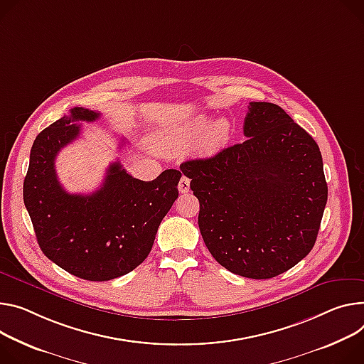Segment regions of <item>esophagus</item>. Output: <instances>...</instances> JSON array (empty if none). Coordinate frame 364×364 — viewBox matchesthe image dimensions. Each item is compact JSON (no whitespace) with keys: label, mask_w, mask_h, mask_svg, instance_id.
<instances>
[{"label":"esophagus","mask_w":364,"mask_h":364,"mask_svg":"<svg viewBox=\"0 0 364 364\" xmlns=\"http://www.w3.org/2000/svg\"><path fill=\"white\" fill-rule=\"evenodd\" d=\"M178 190L180 193H187L190 190V180L187 177H181L180 178V183H178Z\"/></svg>","instance_id":"obj_1"}]
</instances>
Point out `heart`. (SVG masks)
<instances>
[{
  "label": "heart",
  "mask_w": 364,
  "mask_h": 364,
  "mask_svg": "<svg viewBox=\"0 0 364 364\" xmlns=\"http://www.w3.org/2000/svg\"><path fill=\"white\" fill-rule=\"evenodd\" d=\"M203 135L197 154L209 158L220 152L229 141L230 123L225 117H219L210 123L209 117L199 114L188 122L174 126L156 135L154 144L156 149L167 155H178L188 149L197 139Z\"/></svg>",
  "instance_id": "1"
}]
</instances>
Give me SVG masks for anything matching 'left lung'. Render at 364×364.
<instances>
[{
  "mask_svg": "<svg viewBox=\"0 0 364 364\" xmlns=\"http://www.w3.org/2000/svg\"><path fill=\"white\" fill-rule=\"evenodd\" d=\"M242 144L180 165L203 241L222 267L276 277L315 245L328 187L319 146L277 105L251 102Z\"/></svg>",
  "mask_w": 364,
  "mask_h": 364,
  "instance_id": "obj_1",
  "label": "left lung"
}]
</instances>
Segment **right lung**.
I'll return each instance as SVG.
<instances>
[{"mask_svg": "<svg viewBox=\"0 0 364 364\" xmlns=\"http://www.w3.org/2000/svg\"><path fill=\"white\" fill-rule=\"evenodd\" d=\"M100 113L74 107L33 142L23 199L43 254L80 279L106 282L135 270L148 257L158 226L178 197V170L152 181L134 178L113 162L102 187L71 194L55 171L58 152L80 136L75 122H94Z\"/></svg>", "mask_w": 364, "mask_h": 364, "instance_id": "right-lung-1", "label": "right lung"}]
</instances>
